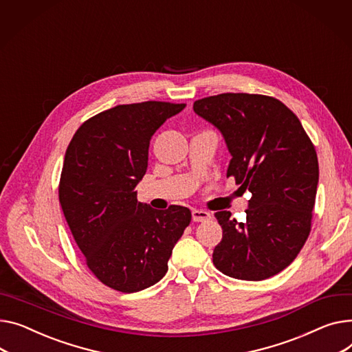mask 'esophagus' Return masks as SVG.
<instances>
[{"mask_svg":"<svg viewBox=\"0 0 352 352\" xmlns=\"http://www.w3.org/2000/svg\"><path fill=\"white\" fill-rule=\"evenodd\" d=\"M192 219H194L195 222H205V221L210 219V215L206 212V210L194 209V210H192Z\"/></svg>","mask_w":352,"mask_h":352,"instance_id":"esophagus-1","label":"esophagus"}]
</instances>
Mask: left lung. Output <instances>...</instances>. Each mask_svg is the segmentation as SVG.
Here are the masks:
<instances>
[{
	"label": "left lung",
	"instance_id": "1",
	"mask_svg": "<svg viewBox=\"0 0 352 352\" xmlns=\"http://www.w3.org/2000/svg\"><path fill=\"white\" fill-rule=\"evenodd\" d=\"M194 111L217 126L232 160L226 177L252 192L246 222L215 214L222 241L215 267L239 280L269 278L285 270L306 243L318 184L314 144L298 117L280 100L250 93L199 99Z\"/></svg>",
	"mask_w": 352,
	"mask_h": 352
}]
</instances>
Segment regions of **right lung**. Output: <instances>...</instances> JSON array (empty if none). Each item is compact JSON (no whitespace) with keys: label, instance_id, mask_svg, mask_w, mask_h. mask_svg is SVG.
Segmentation results:
<instances>
[{"label":"right lung","instance_id":"1","mask_svg":"<svg viewBox=\"0 0 352 352\" xmlns=\"http://www.w3.org/2000/svg\"><path fill=\"white\" fill-rule=\"evenodd\" d=\"M185 103L119 104L87 119L66 148L59 202L90 272L107 287L134 293L164 277L191 210L144 206L135 186L147 171L150 140Z\"/></svg>","mask_w":352,"mask_h":352}]
</instances>
